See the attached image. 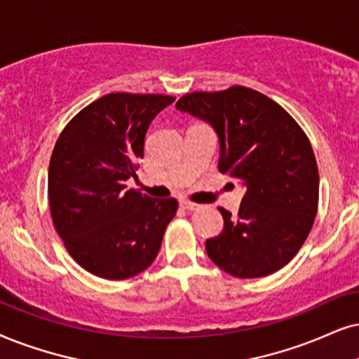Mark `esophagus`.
Masks as SVG:
<instances>
[{"label": "esophagus", "mask_w": 359, "mask_h": 359, "mask_svg": "<svg viewBox=\"0 0 359 359\" xmlns=\"http://www.w3.org/2000/svg\"><path fill=\"white\" fill-rule=\"evenodd\" d=\"M180 207L185 208V210H189V212H194L198 208V203H194L190 201H180Z\"/></svg>", "instance_id": "obj_1"}]
</instances>
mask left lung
<instances>
[{
	"label": "left lung",
	"mask_w": 359,
	"mask_h": 359,
	"mask_svg": "<svg viewBox=\"0 0 359 359\" xmlns=\"http://www.w3.org/2000/svg\"><path fill=\"white\" fill-rule=\"evenodd\" d=\"M175 107L213 127L219 170L245 187L237 217L219 208L224 230L205 242L208 258L237 278L283 269L318 210V165L306 134L280 104L243 86L185 94Z\"/></svg>",
	"instance_id": "8db88e82"
}]
</instances>
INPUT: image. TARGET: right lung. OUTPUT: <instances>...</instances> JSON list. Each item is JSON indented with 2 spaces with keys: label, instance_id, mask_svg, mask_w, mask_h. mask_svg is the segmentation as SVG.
Segmentation results:
<instances>
[{
  "label": "right lung",
  "instance_id": "add662e5",
  "mask_svg": "<svg viewBox=\"0 0 359 359\" xmlns=\"http://www.w3.org/2000/svg\"><path fill=\"white\" fill-rule=\"evenodd\" d=\"M175 97L112 93L90 102L65 127L48 172L54 229L89 273L126 280L156 260L175 198L127 189L144 157L149 126Z\"/></svg>",
  "mask_w": 359,
  "mask_h": 359
}]
</instances>
